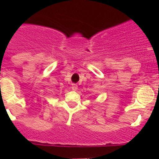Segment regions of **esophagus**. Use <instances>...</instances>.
<instances>
[{
    "instance_id": "obj_1",
    "label": "esophagus",
    "mask_w": 159,
    "mask_h": 159,
    "mask_svg": "<svg viewBox=\"0 0 159 159\" xmlns=\"http://www.w3.org/2000/svg\"><path fill=\"white\" fill-rule=\"evenodd\" d=\"M77 88H78V86H77L76 84H71V89H72L73 91H76Z\"/></svg>"
}]
</instances>
